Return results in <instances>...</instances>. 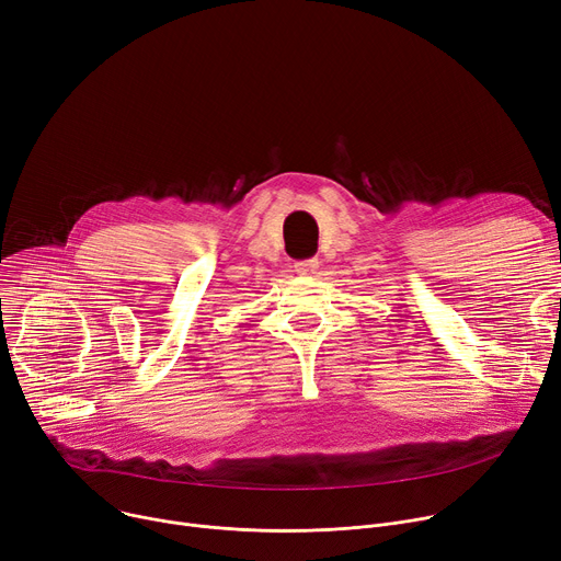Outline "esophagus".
I'll return each mask as SVG.
<instances>
[{
    "instance_id": "1",
    "label": "esophagus",
    "mask_w": 561,
    "mask_h": 561,
    "mask_svg": "<svg viewBox=\"0 0 561 561\" xmlns=\"http://www.w3.org/2000/svg\"><path fill=\"white\" fill-rule=\"evenodd\" d=\"M318 266H320L318 260H304V262L295 264V273L297 275H313L318 271Z\"/></svg>"
}]
</instances>
